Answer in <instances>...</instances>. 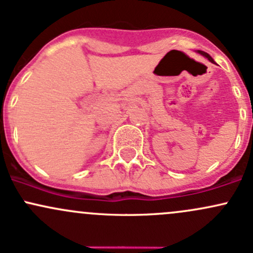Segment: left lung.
Wrapping results in <instances>:
<instances>
[{"label":"left lung","instance_id":"obj_1","mask_svg":"<svg viewBox=\"0 0 253 253\" xmlns=\"http://www.w3.org/2000/svg\"><path fill=\"white\" fill-rule=\"evenodd\" d=\"M198 53H199V54H202V55H204V56H205V58H208V59H209V61L213 62V64H214L213 59H212V58H211V56H210V55H209V54H208V53H205V51H203V50H198Z\"/></svg>","mask_w":253,"mask_h":253}]
</instances>
